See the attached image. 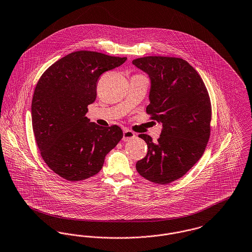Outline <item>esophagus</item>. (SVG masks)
Here are the masks:
<instances>
[{
  "label": "esophagus",
  "instance_id": "1",
  "mask_svg": "<svg viewBox=\"0 0 252 252\" xmlns=\"http://www.w3.org/2000/svg\"><path fill=\"white\" fill-rule=\"evenodd\" d=\"M133 138H135V134H134L133 131H131L127 128L124 129V133H123V141L124 142H127V141H129Z\"/></svg>",
  "mask_w": 252,
  "mask_h": 252
}]
</instances>
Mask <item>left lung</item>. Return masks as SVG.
Instances as JSON below:
<instances>
[{
	"instance_id": "1",
	"label": "left lung",
	"mask_w": 252,
	"mask_h": 252,
	"mask_svg": "<svg viewBox=\"0 0 252 252\" xmlns=\"http://www.w3.org/2000/svg\"><path fill=\"white\" fill-rule=\"evenodd\" d=\"M132 63L150 79L147 112L163 126L157 142L139 135L148 151L136 169L148 181L165 185L183 177L204 154L210 135L209 96L200 75L185 60L148 56Z\"/></svg>"
}]
</instances>
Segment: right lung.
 <instances>
[{
    "label": "right lung",
    "instance_id": "right-lung-1",
    "mask_svg": "<svg viewBox=\"0 0 252 252\" xmlns=\"http://www.w3.org/2000/svg\"><path fill=\"white\" fill-rule=\"evenodd\" d=\"M126 61L81 50L41 76L32 98V127L44 161L61 177L75 182L97 174L105 155L123 138L118 126H100L86 114L96 99L99 77Z\"/></svg>",
    "mask_w": 252,
    "mask_h": 252
}]
</instances>
